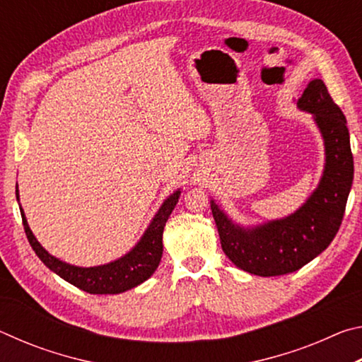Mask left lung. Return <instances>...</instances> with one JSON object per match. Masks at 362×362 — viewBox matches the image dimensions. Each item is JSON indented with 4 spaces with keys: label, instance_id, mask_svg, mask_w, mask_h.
<instances>
[{
    "label": "left lung",
    "instance_id": "8db88e82",
    "mask_svg": "<svg viewBox=\"0 0 362 362\" xmlns=\"http://www.w3.org/2000/svg\"><path fill=\"white\" fill-rule=\"evenodd\" d=\"M313 116L324 142V170L308 199L291 216L243 226L216 201L211 209L225 255L238 268L257 276H279L302 268L320 255L339 231L353 183V155L345 115L332 100L322 79L310 81L297 100Z\"/></svg>",
    "mask_w": 362,
    "mask_h": 362
}]
</instances>
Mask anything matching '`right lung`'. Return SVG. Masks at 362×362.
<instances>
[{
  "label": "right lung",
  "instance_id": "add662e5",
  "mask_svg": "<svg viewBox=\"0 0 362 362\" xmlns=\"http://www.w3.org/2000/svg\"><path fill=\"white\" fill-rule=\"evenodd\" d=\"M180 188L174 192L159 207L155 217L148 225V228L140 238L139 243L126 255L119 257L105 265L97 267H76L70 263L59 260L47 252L36 240L30 230L25 212L21 206V216L28 238L30 246L45 265L65 279L66 283L76 286L78 289L89 293H121L137 287L144 281L148 279L158 268L163 257V231L168 218L173 214L175 204L179 203ZM16 198L19 201V189L16 185Z\"/></svg>",
  "mask_w": 362,
  "mask_h": 362
}]
</instances>
